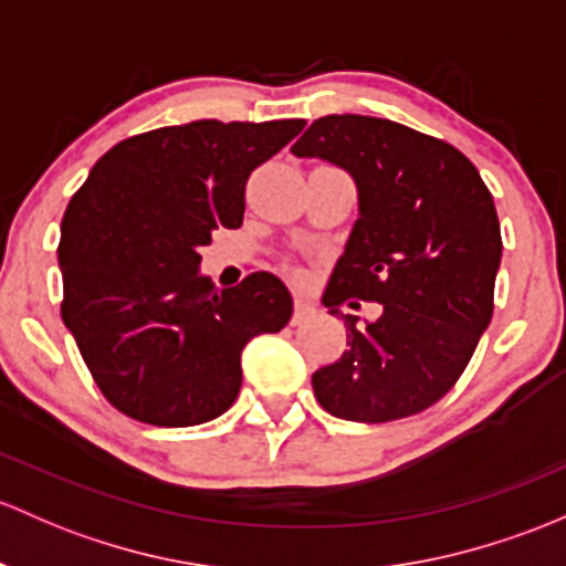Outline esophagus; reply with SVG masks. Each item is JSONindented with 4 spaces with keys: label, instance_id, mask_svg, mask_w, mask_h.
I'll return each mask as SVG.
<instances>
[{
    "label": "esophagus",
    "instance_id": "obj_1",
    "mask_svg": "<svg viewBox=\"0 0 566 566\" xmlns=\"http://www.w3.org/2000/svg\"><path fill=\"white\" fill-rule=\"evenodd\" d=\"M312 314H314V306H312V303H308L306 298H303V295H295L293 325H301V323H306V319L312 317Z\"/></svg>",
    "mask_w": 566,
    "mask_h": 566
}]
</instances>
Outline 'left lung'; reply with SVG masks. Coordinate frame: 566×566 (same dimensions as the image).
I'll list each match as a JSON object with an SVG mask.
<instances>
[{
	"mask_svg": "<svg viewBox=\"0 0 566 566\" xmlns=\"http://www.w3.org/2000/svg\"><path fill=\"white\" fill-rule=\"evenodd\" d=\"M293 154L347 170L358 189L323 303L331 314L349 297L384 303L374 324L342 315L349 349L314 371V396L355 423L423 412L453 388L491 323L502 263L491 192L458 148L388 118L323 116Z\"/></svg>",
	"mask_w": 566,
	"mask_h": 566,
	"instance_id": "obj_1",
	"label": "left lung"
}]
</instances>
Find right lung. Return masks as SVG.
<instances>
[{
  "label": "right lung",
  "instance_id": "1",
  "mask_svg": "<svg viewBox=\"0 0 566 566\" xmlns=\"http://www.w3.org/2000/svg\"><path fill=\"white\" fill-rule=\"evenodd\" d=\"M303 118L159 127L111 148L62 219V319L105 398L140 423L200 426L233 407L241 353L293 317L268 271L219 290L200 249L241 228L243 189Z\"/></svg>",
  "mask_w": 566,
  "mask_h": 566
}]
</instances>
